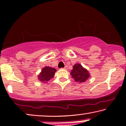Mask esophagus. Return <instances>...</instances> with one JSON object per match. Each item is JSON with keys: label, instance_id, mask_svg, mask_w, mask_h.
I'll return each mask as SVG.
<instances>
[{"label": "esophagus", "instance_id": "1", "mask_svg": "<svg viewBox=\"0 0 126 126\" xmlns=\"http://www.w3.org/2000/svg\"><path fill=\"white\" fill-rule=\"evenodd\" d=\"M61 69H64V70H67V66H65L64 68H62Z\"/></svg>", "mask_w": 126, "mask_h": 126}]
</instances>
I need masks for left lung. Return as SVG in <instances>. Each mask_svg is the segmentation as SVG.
Returning a JSON list of instances; mask_svg holds the SVG:
<instances>
[{
  "instance_id": "8db88e82",
  "label": "left lung",
  "mask_w": 126,
  "mask_h": 126,
  "mask_svg": "<svg viewBox=\"0 0 126 126\" xmlns=\"http://www.w3.org/2000/svg\"><path fill=\"white\" fill-rule=\"evenodd\" d=\"M70 75L76 82L83 83L90 78V74L87 69L79 63L75 64L71 70Z\"/></svg>"
}]
</instances>
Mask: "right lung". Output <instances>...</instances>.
Returning <instances> with one entry per match:
<instances>
[{"mask_svg": "<svg viewBox=\"0 0 126 126\" xmlns=\"http://www.w3.org/2000/svg\"><path fill=\"white\" fill-rule=\"evenodd\" d=\"M56 70L54 68L50 67H45L42 70V72L38 75V79L40 81L46 83L48 80L52 79L54 77Z\"/></svg>", "mask_w": 126, "mask_h": 126, "instance_id": "1", "label": "right lung"}]
</instances>
